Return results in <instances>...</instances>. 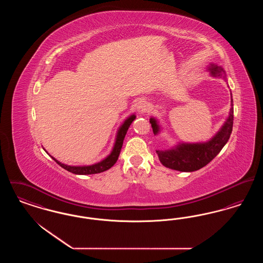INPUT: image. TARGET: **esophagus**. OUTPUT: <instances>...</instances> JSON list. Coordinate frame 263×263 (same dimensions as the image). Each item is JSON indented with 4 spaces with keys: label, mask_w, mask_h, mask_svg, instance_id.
I'll list each match as a JSON object with an SVG mask.
<instances>
[{
    "label": "esophagus",
    "mask_w": 263,
    "mask_h": 263,
    "mask_svg": "<svg viewBox=\"0 0 263 263\" xmlns=\"http://www.w3.org/2000/svg\"><path fill=\"white\" fill-rule=\"evenodd\" d=\"M136 109L139 114L145 112L147 110V102L144 100H140L136 103Z\"/></svg>",
    "instance_id": "34e87169"
}]
</instances>
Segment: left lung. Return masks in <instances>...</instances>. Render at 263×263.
<instances>
[{
    "label": "left lung",
    "instance_id": "obj_1",
    "mask_svg": "<svg viewBox=\"0 0 263 263\" xmlns=\"http://www.w3.org/2000/svg\"><path fill=\"white\" fill-rule=\"evenodd\" d=\"M212 77L223 78L227 81L225 71L222 67L216 64H210L207 69ZM231 103V109L229 117L226 120L225 124L219 130V132L205 143H179L172 149L158 150L160 162L165 167L179 171V172H194L200 170L203 166L210 163L213 159L221 152L231 136L233 131L234 122V107L233 99ZM153 132L155 135L159 134L161 127L158 121L152 117L150 118Z\"/></svg>",
    "mask_w": 263,
    "mask_h": 263
}]
</instances>
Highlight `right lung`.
<instances>
[{
    "instance_id": "add662e5",
    "label": "right lung",
    "mask_w": 263,
    "mask_h": 263,
    "mask_svg": "<svg viewBox=\"0 0 263 263\" xmlns=\"http://www.w3.org/2000/svg\"><path fill=\"white\" fill-rule=\"evenodd\" d=\"M136 118L135 114L130 115L122 125L119 127L116 139H115V143L113 146L111 153L102 161H100V163H95V164H90V165H68L65 163H60L59 161H57L55 158L52 157V159L58 163L60 166H62L63 168H65L66 171L75 174V175H95V174H100L102 172H105L107 170H109L112 166L114 163L117 162L120 151L123 145V140L125 138L126 133L128 128L131 125V123L134 121V119Z\"/></svg>"
}]
</instances>
